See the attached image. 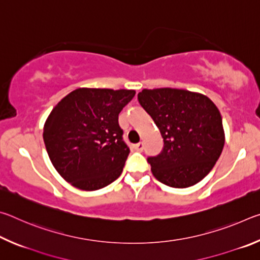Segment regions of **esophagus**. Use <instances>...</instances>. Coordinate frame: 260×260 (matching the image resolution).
<instances>
[{"instance_id":"1","label":"esophagus","mask_w":260,"mask_h":260,"mask_svg":"<svg viewBox=\"0 0 260 260\" xmlns=\"http://www.w3.org/2000/svg\"><path fill=\"white\" fill-rule=\"evenodd\" d=\"M134 149L136 151H142L143 150V143H136L134 144Z\"/></svg>"}]
</instances>
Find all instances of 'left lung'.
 I'll list each match as a JSON object with an SVG mask.
<instances>
[{
	"label": "left lung",
	"mask_w": 260,
	"mask_h": 260,
	"mask_svg": "<svg viewBox=\"0 0 260 260\" xmlns=\"http://www.w3.org/2000/svg\"><path fill=\"white\" fill-rule=\"evenodd\" d=\"M138 100L164 141L159 155L147 159L153 177L173 188L190 187L204 179L225 144L215 104L205 95L174 88L143 89Z\"/></svg>",
	"instance_id": "left-lung-1"
}]
</instances>
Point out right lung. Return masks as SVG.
Segmentation results:
<instances>
[{
  "label": "right lung",
  "instance_id": "right-lung-1",
  "mask_svg": "<svg viewBox=\"0 0 260 260\" xmlns=\"http://www.w3.org/2000/svg\"><path fill=\"white\" fill-rule=\"evenodd\" d=\"M135 90L78 88L52 109L43 127L50 160L81 190H98L119 178L129 148L118 116Z\"/></svg>",
  "mask_w": 260,
  "mask_h": 260
}]
</instances>
